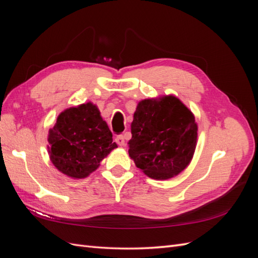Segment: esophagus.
Masks as SVG:
<instances>
[{
    "label": "esophagus",
    "instance_id": "34e87169",
    "mask_svg": "<svg viewBox=\"0 0 258 258\" xmlns=\"http://www.w3.org/2000/svg\"><path fill=\"white\" fill-rule=\"evenodd\" d=\"M115 141L119 146H123L124 145V138L122 136H117L116 139H115Z\"/></svg>",
    "mask_w": 258,
    "mask_h": 258
}]
</instances>
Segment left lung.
Instances as JSON below:
<instances>
[{
  "label": "left lung",
  "mask_w": 258,
  "mask_h": 258,
  "mask_svg": "<svg viewBox=\"0 0 258 258\" xmlns=\"http://www.w3.org/2000/svg\"><path fill=\"white\" fill-rule=\"evenodd\" d=\"M197 131L194 114L176 97L142 100L131 122L129 156L150 177L171 178L189 165Z\"/></svg>",
  "instance_id": "8db88e82"
}]
</instances>
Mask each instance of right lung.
I'll use <instances>...</instances> for the list:
<instances>
[{
  "mask_svg": "<svg viewBox=\"0 0 258 258\" xmlns=\"http://www.w3.org/2000/svg\"><path fill=\"white\" fill-rule=\"evenodd\" d=\"M112 137L95 104L88 102L67 108L49 130L50 160L63 174L84 178L117 147Z\"/></svg>",
  "mask_w": 258,
  "mask_h": 258,
  "instance_id": "add662e5",
  "label": "right lung"
}]
</instances>
